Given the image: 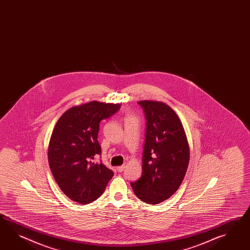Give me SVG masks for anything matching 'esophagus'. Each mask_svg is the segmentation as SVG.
Instances as JSON below:
<instances>
[{"mask_svg": "<svg viewBox=\"0 0 250 250\" xmlns=\"http://www.w3.org/2000/svg\"><path fill=\"white\" fill-rule=\"evenodd\" d=\"M125 170V165H122V166H118L117 168H116V170L118 171V172H122L123 170Z\"/></svg>", "mask_w": 250, "mask_h": 250, "instance_id": "1", "label": "esophagus"}]
</instances>
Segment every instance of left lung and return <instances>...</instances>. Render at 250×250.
Instances as JSON below:
<instances>
[{
  "instance_id": "8db88e82",
  "label": "left lung",
  "mask_w": 250,
  "mask_h": 250,
  "mask_svg": "<svg viewBox=\"0 0 250 250\" xmlns=\"http://www.w3.org/2000/svg\"><path fill=\"white\" fill-rule=\"evenodd\" d=\"M138 104L146 120L143 173L131 186L141 201L159 204L183 183L189 165V145L183 124L169 105L154 101Z\"/></svg>"
}]
</instances>
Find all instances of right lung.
Wrapping results in <instances>:
<instances>
[{
    "instance_id": "add662e5",
    "label": "right lung",
    "mask_w": 250,
    "mask_h": 250,
    "mask_svg": "<svg viewBox=\"0 0 250 250\" xmlns=\"http://www.w3.org/2000/svg\"><path fill=\"white\" fill-rule=\"evenodd\" d=\"M120 104L92 101L66 111L49 141V168L61 190L72 201L88 204L98 199L114 172L95 159L101 155L99 124L120 109Z\"/></svg>"
}]
</instances>
